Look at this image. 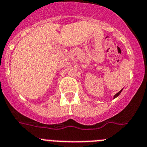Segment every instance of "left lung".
Segmentation results:
<instances>
[{
	"mask_svg": "<svg viewBox=\"0 0 147 147\" xmlns=\"http://www.w3.org/2000/svg\"><path fill=\"white\" fill-rule=\"evenodd\" d=\"M122 90H123V89H121V91H119V92H118V93H116L115 95H114V97H113V99H114V98H117V97H118V95H120V94H121V92H122Z\"/></svg>",
	"mask_w": 147,
	"mask_h": 147,
	"instance_id": "8db88e82",
	"label": "left lung"
}]
</instances>
